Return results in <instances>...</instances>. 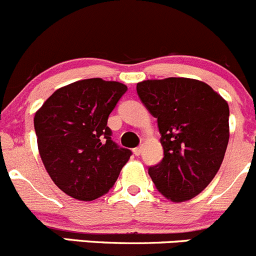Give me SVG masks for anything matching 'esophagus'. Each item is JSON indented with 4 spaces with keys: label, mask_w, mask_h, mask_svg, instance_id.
<instances>
[{
    "label": "esophagus",
    "mask_w": 256,
    "mask_h": 256,
    "mask_svg": "<svg viewBox=\"0 0 256 256\" xmlns=\"http://www.w3.org/2000/svg\"><path fill=\"white\" fill-rule=\"evenodd\" d=\"M133 153L136 154V156H140V153H142V146H136V148H134V149H133Z\"/></svg>",
    "instance_id": "1"
}]
</instances>
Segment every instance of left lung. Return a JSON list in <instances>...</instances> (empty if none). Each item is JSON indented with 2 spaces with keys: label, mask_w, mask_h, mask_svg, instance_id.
Listing matches in <instances>:
<instances>
[{
  "label": "left lung",
  "mask_w": 256,
  "mask_h": 256,
  "mask_svg": "<svg viewBox=\"0 0 256 256\" xmlns=\"http://www.w3.org/2000/svg\"><path fill=\"white\" fill-rule=\"evenodd\" d=\"M139 98L158 120L164 158L148 173L172 202L194 198L219 170L229 142V106L213 88L193 78L146 80Z\"/></svg>",
  "instance_id": "obj_1"
}]
</instances>
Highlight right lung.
<instances>
[{
    "mask_svg": "<svg viewBox=\"0 0 256 256\" xmlns=\"http://www.w3.org/2000/svg\"><path fill=\"white\" fill-rule=\"evenodd\" d=\"M127 86L102 78L56 90L34 114L42 163L67 196L90 202L114 186L132 152L110 139L108 117Z\"/></svg>",
    "mask_w": 256,
    "mask_h": 256,
    "instance_id": "add662e5",
    "label": "right lung"
}]
</instances>
